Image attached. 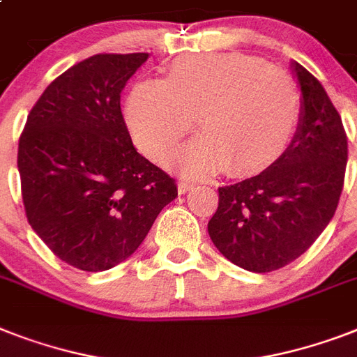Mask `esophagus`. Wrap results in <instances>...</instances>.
I'll return each instance as SVG.
<instances>
[{
  "instance_id": "esophagus-1",
  "label": "esophagus",
  "mask_w": 357,
  "mask_h": 357,
  "mask_svg": "<svg viewBox=\"0 0 357 357\" xmlns=\"http://www.w3.org/2000/svg\"><path fill=\"white\" fill-rule=\"evenodd\" d=\"M192 187H194V181H190V179H181V181L178 183L179 194H185L187 190H190Z\"/></svg>"
}]
</instances>
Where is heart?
Returning <instances> with one entry per match:
<instances>
[{
	"label": "heart",
	"instance_id": "b5f03b06",
	"mask_svg": "<svg viewBox=\"0 0 357 357\" xmlns=\"http://www.w3.org/2000/svg\"><path fill=\"white\" fill-rule=\"evenodd\" d=\"M301 106L288 71L251 54L214 53L179 58L163 82L135 84L124 115L139 149L159 163L192 132L196 119L204 135L185 150V169L251 176L282 155Z\"/></svg>",
	"mask_w": 357,
	"mask_h": 357
}]
</instances>
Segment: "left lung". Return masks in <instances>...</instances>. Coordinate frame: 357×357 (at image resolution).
<instances>
[{
    "label": "left lung",
    "mask_w": 357,
    "mask_h": 357,
    "mask_svg": "<svg viewBox=\"0 0 357 357\" xmlns=\"http://www.w3.org/2000/svg\"><path fill=\"white\" fill-rule=\"evenodd\" d=\"M303 93L301 123L286 152L266 170L218 188L208 236L225 259L269 273L299 259L334 218L349 143L341 115L314 75L294 62Z\"/></svg>",
    "instance_id": "obj_1"
}]
</instances>
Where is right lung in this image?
I'll list each match as a JSON object with an SVG mask.
<instances>
[{"label":"right lung","instance_id":"obj_1","mask_svg":"<svg viewBox=\"0 0 357 357\" xmlns=\"http://www.w3.org/2000/svg\"><path fill=\"white\" fill-rule=\"evenodd\" d=\"M149 53L93 54L49 84L20 135L25 214L58 259L106 271L135 253L176 179L135 150L121 91Z\"/></svg>","mask_w":357,"mask_h":357}]
</instances>
